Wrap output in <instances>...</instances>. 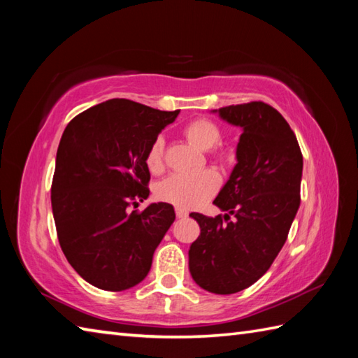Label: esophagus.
<instances>
[{"mask_svg": "<svg viewBox=\"0 0 358 358\" xmlns=\"http://www.w3.org/2000/svg\"><path fill=\"white\" fill-rule=\"evenodd\" d=\"M175 214H177V218H185L187 217V210L183 208H175Z\"/></svg>", "mask_w": 358, "mask_h": 358, "instance_id": "obj_1", "label": "esophagus"}]
</instances>
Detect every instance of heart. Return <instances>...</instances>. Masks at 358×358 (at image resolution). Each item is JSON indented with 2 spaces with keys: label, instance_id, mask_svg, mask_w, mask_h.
I'll list each match as a JSON object with an SVG mask.
<instances>
[{
  "label": "heart",
  "instance_id": "obj_1",
  "mask_svg": "<svg viewBox=\"0 0 358 358\" xmlns=\"http://www.w3.org/2000/svg\"><path fill=\"white\" fill-rule=\"evenodd\" d=\"M185 135L194 146L201 150L212 149L222 140V132H220L218 126L206 118H196L186 124ZM163 154L164 138L157 136L146 154V164L152 173L163 171ZM218 186V173L212 169H203L192 173H172L171 177H167L158 185L157 194L159 199L172 203L175 206L191 209L200 206L203 201L214 195Z\"/></svg>",
  "mask_w": 358,
  "mask_h": 358
}]
</instances>
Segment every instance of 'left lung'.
<instances>
[{
	"label": "left lung",
	"mask_w": 358,
	"mask_h": 358,
	"mask_svg": "<svg viewBox=\"0 0 358 358\" xmlns=\"http://www.w3.org/2000/svg\"><path fill=\"white\" fill-rule=\"evenodd\" d=\"M214 112L243 134L237 164L214 200L224 217L191 214L201 232L189 249V271L200 287L227 295L263 277L283 248L300 206L303 155L291 126L269 104Z\"/></svg>",
	"instance_id": "left-lung-1"
}]
</instances>
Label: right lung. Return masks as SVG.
Returning a JSON list of instances; mask_svg holds the SVG:
<instances>
[{
    "instance_id": "right-lung-1",
    "label": "right lung",
    "mask_w": 358,
    "mask_h": 358,
    "mask_svg": "<svg viewBox=\"0 0 358 358\" xmlns=\"http://www.w3.org/2000/svg\"><path fill=\"white\" fill-rule=\"evenodd\" d=\"M178 113L113 98L64 129L50 189L53 220L67 262L95 287L117 292L146 278L173 223L169 203L127 208L149 196L146 154Z\"/></svg>"
}]
</instances>
